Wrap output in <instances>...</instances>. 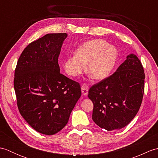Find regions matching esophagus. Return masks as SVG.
<instances>
[{
	"mask_svg": "<svg viewBox=\"0 0 158 158\" xmlns=\"http://www.w3.org/2000/svg\"><path fill=\"white\" fill-rule=\"evenodd\" d=\"M81 92L83 96H86L88 93V86L85 84H83L81 85Z\"/></svg>",
	"mask_w": 158,
	"mask_h": 158,
	"instance_id": "obj_1",
	"label": "esophagus"
}]
</instances>
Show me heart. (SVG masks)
<instances>
[{"mask_svg":"<svg viewBox=\"0 0 158 158\" xmlns=\"http://www.w3.org/2000/svg\"><path fill=\"white\" fill-rule=\"evenodd\" d=\"M118 53L115 47L103 39H93L79 46L76 53L63 63L65 72L76 77L85 69L96 80H103L111 73L117 62Z\"/></svg>","mask_w":158,"mask_h":158,"instance_id":"obj_1","label":"heart"}]
</instances>
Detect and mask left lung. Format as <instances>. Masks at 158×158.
<instances>
[{
  "label": "left lung",
  "mask_w": 158,
  "mask_h": 158,
  "mask_svg": "<svg viewBox=\"0 0 158 158\" xmlns=\"http://www.w3.org/2000/svg\"><path fill=\"white\" fill-rule=\"evenodd\" d=\"M142 64L130 53L116 72L90 88L88 98L94 104L92 119L107 131L126 126L141 105L145 84Z\"/></svg>",
  "instance_id": "left-lung-1"
}]
</instances>
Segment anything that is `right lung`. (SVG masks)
<instances>
[{
  "label": "right lung",
  "mask_w": 158,
  "mask_h": 158,
  "mask_svg": "<svg viewBox=\"0 0 158 158\" xmlns=\"http://www.w3.org/2000/svg\"><path fill=\"white\" fill-rule=\"evenodd\" d=\"M66 33L48 34L26 47L15 70L14 89L23 118L36 132L53 135L69 122L81 87L60 73L58 56Z\"/></svg>",
  "instance_id": "right-lung-1"
}]
</instances>
